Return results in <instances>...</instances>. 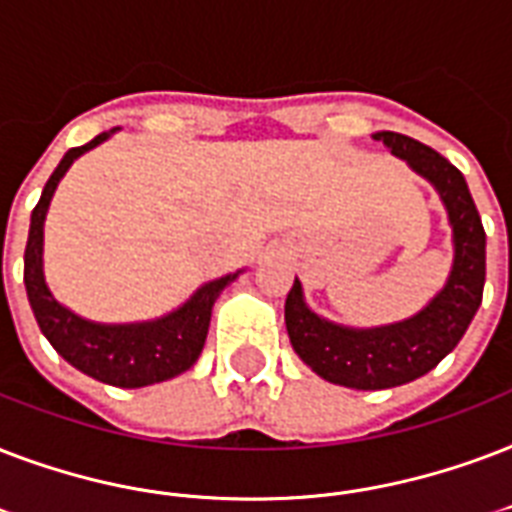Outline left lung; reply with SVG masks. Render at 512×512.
Returning a JSON list of instances; mask_svg holds the SVG:
<instances>
[{"mask_svg":"<svg viewBox=\"0 0 512 512\" xmlns=\"http://www.w3.org/2000/svg\"><path fill=\"white\" fill-rule=\"evenodd\" d=\"M392 157H398L433 186L451 227L454 259L446 283L411 318L387 326L352 328L323 318L304 299L299 277L285 299V328L293 350L331 384L352 390H387L414 382L433 371L465 336L481 307L486 280V232L465 176L446 157L392 130L374 133Z\"/></svg>","mask_w":512,"mask_h":512,"instance_id":"8db88e82","label":"left lung"}]
</instances>
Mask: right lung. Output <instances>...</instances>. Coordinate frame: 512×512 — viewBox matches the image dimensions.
<instances>
[{"label":"right lung","instance_id":"add662e5","mask_svg":"<svg viewBox=\"0 0 512 512\" xmlns=\"http://www.w3.org/2000/svg\"><path fill=\"white\" fill-rule=\"evenodd\" d=\"M114 133L117 128L95 136L90 144L69 149L58 162V168L53 170V176L47 178L37 208L31 211L29 243L23 253V285L29 293V304L39 323V331L66 363L98 382L136 390V387L168 382L197 363L208 339L213 304L221 291L229 283H235L245 269L202 283L184 304H178L168 315L154 320H136V323H95L55 299L45 277L47 208L74 160L109 141Z\"/></svg>","mask_w":512,"mask_h":512}]
</instances>
